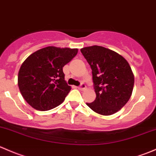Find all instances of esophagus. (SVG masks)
Listing matches in <instances>:
<instances>
[{
  "label": "esophagus",
  "mask_w": 156,
  "mask_h": 156,
  "mask_svg": "<svg viewBox=\"0 0 156 156\" xmlns=\"http://www.w3.org/2000/svg\"><path fill=\"white\" fill-rule=\"evenodd\" d=\"M78 89H79L80 90H84L86 89V85H85L84 83H82V84L78 87Z\"/></svg>",
  "instance_id": "obj_1"
}]
</instances>
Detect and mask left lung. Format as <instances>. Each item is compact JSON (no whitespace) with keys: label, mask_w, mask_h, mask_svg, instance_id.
<instances>
[{"label":"left lung","mask_w":156,"mask_h":156,"mask_svg":"<svg viewBox=\"0 0 156 156\" xmlns=\"http://www.w3.org/2000/svg\"><path fill=\"white\" fill-rule=\"evenodd\" d=\"M81 51L92 69L96 98L87 103L101 115L115 114L128 102L133 91L134 77L127 60L120 55L99 45Z\"/></svg>","instance_id":"obj_1"}]
</instances>
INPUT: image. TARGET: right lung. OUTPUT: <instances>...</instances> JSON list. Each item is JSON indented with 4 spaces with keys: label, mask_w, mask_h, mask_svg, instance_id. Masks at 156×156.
Listing matches in <instances>:
<instances>
[{
    "label": "right lung",
    "mask_w": 156,
    "mask_h": 156,
    "mask_svg": "<svg viewBox=\"0 0 156 156\" xmlns=\"http://www.w3.org/2000/svg\"><path fill=\"white\" fill-rule=\"evenodd\" d=\"M78 48L48 46L31 54L21 66L18 85L24 100L45 111L60 105L71 90L63 67L78 54Z\"/></svg>",
    "instance_id": "add662e5"
}]
</instances>
